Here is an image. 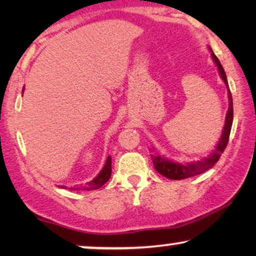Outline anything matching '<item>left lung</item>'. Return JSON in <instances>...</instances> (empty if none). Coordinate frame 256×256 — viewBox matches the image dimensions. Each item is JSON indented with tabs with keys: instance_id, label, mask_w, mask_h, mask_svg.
<instances>
[{
	"instance_id": "1",
	"label": "left lung",
	"mask_w": 256,
	"mask_h": 256,
	"mask_svg": "<svg viewBox=\"0 0 256 256\" xmlns=\"http://www.w3.org/2000/svg\"><path fill=\"white\" fill-rule=\"evenodd\" d=\"M212 52V50H210ZM212 58L218 66L219 73L222 76L224 83L228 85V79H226V74L224 68H222V64H220L219 58L214 55L212 52ZM228 110L226 113V119H225V126L224 130H222V137H220L218 146H216V150L210 155V158H206L201 161H196L192 164H179V162H173V161L167 160L165 158H161L160 155H154L152 156V164H154L155 170L158 173L164 176V177L174 179V180H179V179H185L189 177H194V176H198L200 173H204L207 170H210V167H213L216 164V161L219 160L220 155L222 154V152L225 150L226 146L228 143V137H230L231 132V126H232V120H234V106H232V95L231 91L228 90Z\"/></svg>"
}]
</instances>
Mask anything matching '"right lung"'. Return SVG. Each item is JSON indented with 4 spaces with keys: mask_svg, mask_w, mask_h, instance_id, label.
<instances>
[{
    "mask_svg": "<svg viewBox=\"0 0 256 256\" xmlns=\"http://www.w3.org/2000/svg\"><path fill=\"white\" fill-rule=\"evenodd\" d=\"M110 174H112V158L108 156L107 161H106L104 167L102 168V171L98 173V177H96L95 179H92V180L89 182L88 184H85L82 189L83 190L98 189L100 186H102L104 183H107L108 179L110 178Z\"/></svg>",
    "mask_w": 256,
    "mask_h": 256,
    "instance_id": "right-lung-1",
    "label": "right lung"
}]
</instances>
